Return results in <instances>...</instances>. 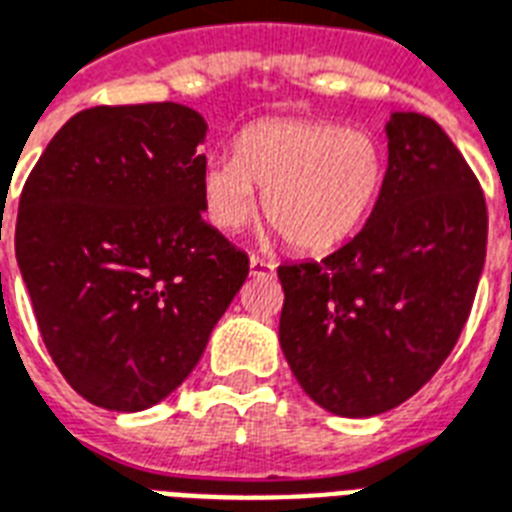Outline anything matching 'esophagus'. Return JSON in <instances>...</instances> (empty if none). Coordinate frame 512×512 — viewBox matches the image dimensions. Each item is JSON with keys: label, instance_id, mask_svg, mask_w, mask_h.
Segmentation results:
<instances>
[{"label": "esophagus", "instance_id": "1", "mask_svg": "<svg viewBox=\"0 0 512 512\" xmlns=\"http://www.w3.org/2000/svg\"><path fill=\"white\" fill-rule=\"evenodd\" d=\"M251 275L253 277H275V264L259 259V256H251Z\"/></svg>", "mask_w": 512, "mask_h": 512}]
</instances>
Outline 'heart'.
<instances>
[{
    "label": "heart",
    "instance_id": "1",
    "mask_svg": "<svg viewBox=\"0 0 512 512\" xmlns=\"http://www.w3.org/2000/svg\"><path fill=\"white\" fill-rule=\"evenodd\" d=\"M386 182V150L375 134L333 121L272 118L245 129L237 155H216L203 171L208 219L243 230L259 211L296 251L325 253L365 224Z\"/></svg>",
    "mask_w": 512,
    "mask_h": 512
}]
</instances>
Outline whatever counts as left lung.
Returning <instances> with one entry per match:
<instances>
[{
	"label": "left lung",
	"mask_w": 512,
	"mask_h": 512,
	"mask_svg": "<svg viewBox=\"0 0 512 512\" xmlns=\"http://www.w3.org/2000/svg\"><path fill=\"white\" fill-rule=\"evenodd\" d=\"M370 219L322 261L282 264L280 346L306 394L341 418L407 402L468 322L486 259V200L433 118L391 113Z\"/></svg>",
	"instance_id": "left-lung-1"
}]
</instances>
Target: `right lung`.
I'll return each instance as SVG.
<instances>
[{"mask_svg": "<svg viewBox=\"0 0 512 512\" xmlns=\"http://www.w3.org/2000/svg\"><path fill=\"white\" fill-rule=\"evenodd\" d=\"M208 124L179 102L81 110L20 192L15 256L76 394L140 412L174 391L248 277L203 222Z\"/></svg>", "mask_w": 512, "mask_h": 512, "instance_id": "obj_1", "label": "right lung"}]
</instances>
